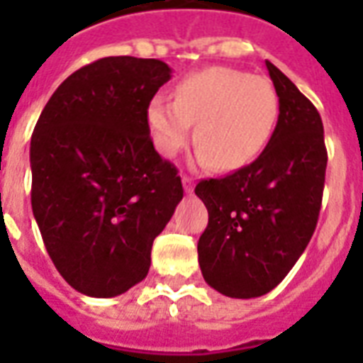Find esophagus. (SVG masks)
<instances>
[{"instance_id": "esophagus-1", "label": "esophagus", "mask_w": 363, "mask_h": 363, "mask_svg": "<svg viewBox=\"0 0 363 363\" xmlns=\"http://www.w3.org/2000/svg\"><path fill=\"white\" fill-rule=\"evenodd\" d=\"M182 186H184V192L192 194L194 192V179H192V177H182Z\"/></svg>"}]
</instances>
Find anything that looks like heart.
<instances>
[{
    "mask_svg": "<svg viewBox=\"0 0 363 363\" xmlns=\"http://www.w3.org/2000/svg\"><path fill=\"white\" fill-rule=\"evenodd\" d=\"M279 96L264 77L215 65L179 81L173 101L154 96L147 109L152 141L165 158L186 147L194 125L196 162L218 171L245 167L269 143Z\"/></svg>",
    "mask_w": 363,
    "mask_h": 363,
    "instance_id": "obj_1",
    "label": "heart"
}]
</instances>
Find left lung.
<instances>
[{
  "label": "left lung",
  "mask_w": 363,
  "mask_h": 363,
  "mask_svg": "<svg viewBox=\"0 0 363 363\" xmlns=\"http://www.w3.org/2000/svg\"><path fill=\"white\" fill-rule=\"evenodd\" d=\"M279 96V121L252 164L205 179L196 196L209 211L198 241L203 279L228 298H258L288 275L315 233L328 150L318 111L265 62Z\"/></svg>",
  "instance_id": "left-lung-1"
}]
</instances>
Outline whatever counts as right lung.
Masks as SVG:
<instances>
[{"label":"right lung","instance_id":"1","mask_svg":"<svg viewBox=\"0 0 363 363\" xmlns=\"http://www.w3.org/2000/svg\"><path fill=\"white\" fill-rule=\"evenodd\" d=\"M169 79L162 60H96L56 88L35 124L31 209L56 269L84 296L115 298L141 282L182 199L147 121Z\"/></svg>","mask_w":363,"mask_h":363}]
</instances>
